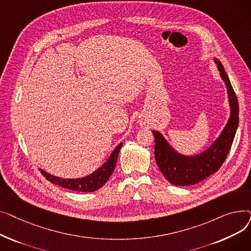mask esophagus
<instances>
[{
	"mask_svg": "<svg viewBox=\"0 0 251 251\" xmlns=\"http://www.w3.org/2000/svg\"><path fill=\"white\" fill-rule=\"evenodd\" d=\"M142 124H144V121H141V125H142Z\"/></svg>",
	"mask_w": 251,
	"mask_h": 251,
	"instance_id": "34e87169",
	"label": "esophagus"
}]
</instances>
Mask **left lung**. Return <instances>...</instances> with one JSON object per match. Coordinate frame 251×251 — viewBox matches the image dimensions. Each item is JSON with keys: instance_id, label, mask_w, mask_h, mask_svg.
I'll list each match as a JSON object with an SVG mask.
<instances>
[{"instance_id": "left-lung-1", "label": "left lung", "mask_w": 251, "mask_h": 251, "mask_svg": "<svg viewBox=\"0 0 251 251\" xmlns=\"http://www.w3.org/2000/svg\"><path fill=\"white\" fill-rule=\"evenodd\" d=\"M220 75L228 90L231 116L217 140L203 152L185 156L176 152L159 131H152L154 136V157L157 167L166 179L177 186H189L200 183L216 173L225 162L239 123L238 100L222 63L215 59Z\"/></svg>"}]
</instances>
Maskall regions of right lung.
Returning <instances> with one entry per match:
<instances>
[{"instance_id": "1", "label": "right lung", "mask_w": 251, "mask_h": 251, "mask_svg": "<svg viewBox=\"0 0 251 251\" xmlns=\"http://www.w3.org/2000/svg\"><path fill=\"white\" fill-rule=\"evenodd\" d=\"M122 148V143L119 144V146L114 150L112 152L110 159L105 162L100 168H99L96 172L92 174L79 178V179H63L59 177H55L46 171L39 169L41 173L49 180L50 183L56 184L63 188H67L74 191H81V192H92L100 189L101 186L104 185V183L109 180L111 177L113 171L116 167L117 160H118V154Z\"/></svg>"}]
</instances>
